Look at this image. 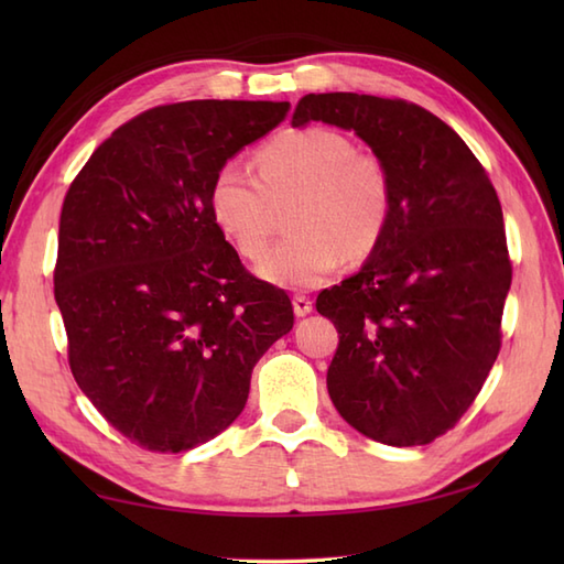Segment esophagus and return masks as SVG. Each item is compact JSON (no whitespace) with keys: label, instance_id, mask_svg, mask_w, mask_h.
I'll list each match as a JSON object with an SVG mask.
<instances>
[{"label":"esophagus","instance_id":"esophagus-1","mask_svg":"<svg viewBox=\"0 0 564 564\" xmlns=\"http://www.w3.org/2000/svg\"><path fill=\"white\" fill-rule=\"evenodd\" d=\"M293 313H295L297 317L310 315V313H313V301H310V297L303 295V293H295V295H293Z\"/></svg>","mask_w":564,"mask_h":564}]
</instances>
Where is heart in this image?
<instances>
[{
	"mask_svg": "<svg viewBox=\"0 0 564 564\" xmlns=\"http://www.w3.org/2000/svg\"><path fill=\"white\" fill-rule=\"evenodd\" d=\"M291 235L259 263L263 279L285 289H313L341 267L364 261L386 237L394 210L388 162L356 150L341 130L310 126L273 138L257 152V174L235 160L215 170L208 210L237 254L259 259L273 230V208L289 203Z\"/></svg>",
	"mask_w": 564,
	"mask_h": 564,
	"instance_id": "heart-1",
	"label": "heart"
}]
</instances>
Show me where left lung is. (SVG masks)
<instances>
[{
    "mask_svg": "<svg viewBox=\"0 0 564 564\" xmlns=\"http://www.w3.org/2000/svg\"><path fill=\"white\" fill-rule=\"evenodd\" d=\"M310 121L356 130L394 178L382 242L317 295L339 332L329 398L364 436L424 446L470 410L501 349L511 259L497 191L463 138L412 101L307 94L291 123Z\"/></svg>",
    "mask_w": 564,
    "mask_h": 564,
    "instance_id": "left-lung-1",
    "label": "left lung"
}]
</instances>
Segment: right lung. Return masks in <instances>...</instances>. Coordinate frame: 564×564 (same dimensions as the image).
Returning <instances> with one entry per match:
<instances>
[{"mask_svg": "<svg viewBox=\"0 0 564 564\" xmlns=\"http://www.w3.org/2000/svg\"><path fill=\"white\" fill-rule=\"evenodd\" d=\"M289 101H182L94 150L59 213L55 301L77 386L116 431L182 453L230 426L251 370L293 327L285 291L251 275L208 210L215 170Z\"/></svg>", "mask_w": 564, "mask_h": 564, "instance_id": "add662e5", "label": "right lung"}]
</instances>
